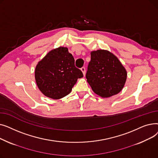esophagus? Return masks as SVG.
<instances>
[{
	"instance_id": "obj_1",
	"label": "esophagus",
	"mask_w": 158,
	"mask_h": 158,
	"mask_svg": "<svg viewBox=\"0 0 158 158\" xmlns=\"http://www.w3.org/2000/svg\"><path fill=\"white\" fill-rule=\"evenodd\" d=\"M81 70L82 72V73H83L84 76H85V73H86V69H85V67H82L81 69Z\"/></svg>"
}]
</instances>
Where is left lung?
Segmentation results:
<instances>
[{
    "label": "left lung",
    "mask_w": 158,
    "mask_h": 158,
    "mask_svg": "<svg viewBox=\"0 0 158 158\" xmlns=\"http://www.w3.org/2000/svg\"><path fill=\"white\" fill-rule=\"evenodd\" d=\"M86 77L96 94L110 97L122 89L127 72L114 55L105 50H98L91 52Z\"/></svg>",
    "instance_id": "1"
}]
</instances>
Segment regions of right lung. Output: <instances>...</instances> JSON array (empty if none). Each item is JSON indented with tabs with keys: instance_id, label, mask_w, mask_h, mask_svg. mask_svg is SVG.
<instances>
[{
	"instance_id": "add662e5",
	"label": "right lung",
	"mask_w": 158,
	"mask_h": 158,
	"mask_svg": "<svg viewBox=\"0 0 158 158\" xmlns=\"http://www.w3.org/2000/svg\"><path fill=\"white\" fill-rule=\"evenodd\" d=\"M83 77L76 67L68 48L60 47L50 51L37 64L35 79L40 90L53 99L69 95L79 78Z\"/></svg>"
}]
</instances>
